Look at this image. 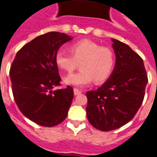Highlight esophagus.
Returning <instances> with one entry per match:
<instances>
[{"mask_svg":"<svg viewBox=\"0 0 157 157\" xmlns=\"http://www.w3.org/2000/svg\"><path fill=\"white\" fill-rule=\"evenodd\" d=\"M73 91H74V94H75V95H78V94H81L82 93L81 90H80V89L78 88H74L73 89Z\"/></svg>","mask_w":157,"mask_h":157,"instance_id":"obj_1","label":"esophagus"}]
</instances>
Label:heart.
<instances>
[{"label": "heart", "mask_w": 157, "mask_h": 157, "mask_svg": "<svg viewBox=\"0 0 157 157\" xmlns=\"http://www.w3.org/2000/svg\"><path fill=\"white\" fill-rule=\"evenodd\" d=\"M70 52L71 55L59 51L55 58L58 67L68 73L74 71L80 64L81 70L66 77L64 80L66 84L84 87L93 80L99 84L107 80L112 73L115 57L110 48L84 39L70 45Z\"/></svg>", "instance_id": "1"}]
</instances>
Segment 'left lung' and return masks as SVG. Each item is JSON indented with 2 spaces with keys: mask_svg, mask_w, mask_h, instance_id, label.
Listing matches in <instances>:
<instances>
[{
  "mask_svg": "<svg viewBox=\"0 0 157 157\" xmlns=\"http://www.w3.org/2000/svg\"><path fill=\"white\" fill-rule=\"evenodd\" d=\"M112 40L116 54L113 71L101 87L86 93L88 121L102 131L117 129L133 119L148 83L142 58L126 44Z\"/></svg>",
  "mask_w": 157,
  "mask_h": 157,
  "instance_id": "1",
  "label": "left lung"
}]
</instances>
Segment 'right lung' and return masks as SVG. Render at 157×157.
<instances>
[{"mask_svg": "<svg viewBox=\"0 0 157 157\" xmlns=\"http://www.w3.org/2000/svg\"><path fill=\"white\" fill-rule=\"evenodd\" d=\"M72 40L66 33L49 32L25 44L14 59L10 78L17 106L28 119L43 127H54L67 117L73 89H56L61 77L55 58L59 48Z\"/></svg>", "mask_w": 157, "mask_h": 157, "instance_id": "obj_1", "label": "right lung"}]
</instances>
